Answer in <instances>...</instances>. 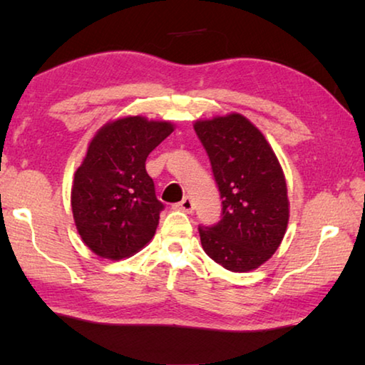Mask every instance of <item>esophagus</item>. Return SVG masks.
<instances>
[{"label": "esophagus", "mask_w": 365, "mask_h": 365, "mask_svg": "<svg viewBox=\"0 0 365 365\" xmlns=\"http://www.w3.org/2000/svg\"><path fill=\"white\" fill-rule=\"evenodd\" d=\"M178 209H182L183 212L191 214V212L195 211V202H193V200H191L190 196H187V197H183L180 202H178Z\"/></svg>", "instance_id": "obj_1"}]
</instances>
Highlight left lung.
Listing matches in <instances>:
<instances>
[{"mask_svg": "<svg viewBox=\"0 0 365 365\" xmlns=\"http://www.w3.org/2000/svg\"><path fill=\"white\" fill-rule=\"evenodd\" d=\"M222 197V219L200 227L202 250L230 272L257 269L279 250L289 219L287 180L262 132L232 113L193 123Z\"/></svg>", "mask_w": 365, "mask_h": 365, "instance_id": "obj_1", "label": "left lung"}]
</instances>
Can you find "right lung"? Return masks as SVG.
Wrapping results in <instances>:
<instances>
[{
	"label": "right lung",
	"instance_id": "1",
	"mask_svg": "<svg viewBox=\"0 0 365 365\" xmlns=\"http://www.w3.org/2000/svg\"><path fill=\"white\" fill-rule=\"evenodd\" d=\"M174 128L169 120L127 115L91 138L73 174L71 205L80 238L96 256L120 261L153 240L164 206L145 163Z\"/></svg>",
	"mask_w": 365,
	"mask_h": 365
}]
</instances>
